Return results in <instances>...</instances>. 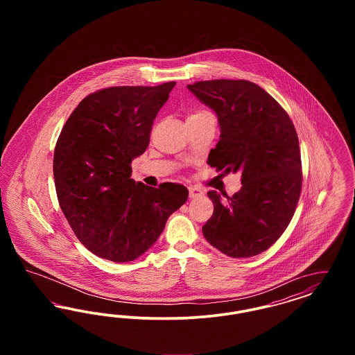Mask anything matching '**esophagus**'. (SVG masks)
I'll use <instances>...</instances> for the list:
<instances>
[{"instance_id":"obj_1","label":"esophagus","mask_w":355,"mask_h":355,"mask_svg":"<svg viewBox=\"0 0 355 355\" xmlns=\"http://www.w3.org/2000/svg\"><path fill=\"white\" fill-rule=\"evenodd\" d=\"M202 189H200V187H196V186H191V187H189V197H190V198H200V197H202Z\"/></svg>"}]
</instances>
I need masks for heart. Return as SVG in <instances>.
<instances>
[{
	"label": "heart",
	"mask_w": 355,
	"mask_h": 355,
	"mask_svg": "<svg viewBox=\"0 0 355 355\" xmlns=\"http://www.w3.org/2000/svg\"><path fill=\"white\" fill-rule=\"evenodd\" d=\"M203 114H210V113H209V112H205V110H198V112L191 113L189 117H197V116H203Z\"/></svg>",
	"instance_id": "heart-1"
}]
</instances>
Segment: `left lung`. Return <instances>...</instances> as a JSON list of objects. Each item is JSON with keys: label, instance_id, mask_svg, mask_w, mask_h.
<instances>
[{"label": "left lung", "instance_id": "obj_1", "mask_svg": "<svg viewBox=\"0 0 355 355\" xmlns=\"http://www.w3.org/2000/svg\"><path fill=\"white\" fill-rule=\"evenodd\" d=\"M187 89L220 122V141L210 150L209 165L242 173V187L233 197L207 193L214 211L202 226L203 236L233 258L262 253L286 230L300 200L302 165L295 128L284 107L250 81H200Z\"/></svg>", "mask_w": 355, "mask_h": 355}]
</instances>
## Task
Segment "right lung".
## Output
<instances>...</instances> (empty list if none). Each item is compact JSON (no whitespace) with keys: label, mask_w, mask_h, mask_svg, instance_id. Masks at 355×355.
Instances as JSON below:
<instances>
[{"label":"right lung","mask_w":355,"mask_h":355,"mask_svg":"<svg viewBox=\"0 0 355 355\" xmlns=\"http://www.w3.org/2000/svg\"><path fill=\"white\" fill-rule=\"evenodd\" d=\"M174 85L113 86L92 93L57 139L53 174L58 202L74 234L100 258L135 261L187 200L184 185L150 187L130 178L132 161L149 146L154 119Z\"/></svg>","instance_id":"add662e5"}]
</instances>
